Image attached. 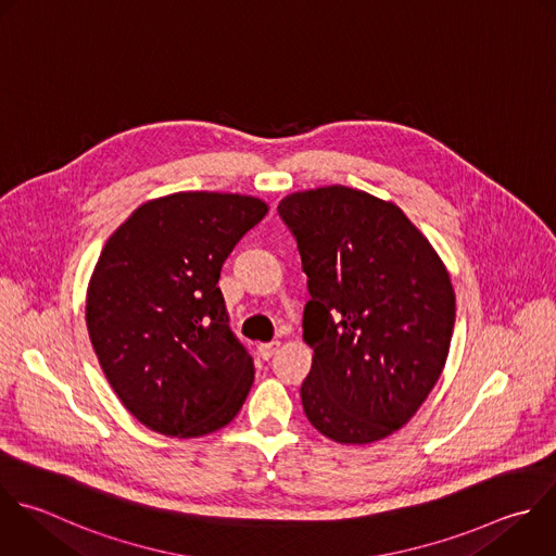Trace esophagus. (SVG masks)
<instances>
[{"label": "esophagus", "mask_w": 556, "mask_h": 556, "mask_svg": "<svg viewBox=\"0 0 556 556\" xmlns=\"http://www.w3.org/2000/svg\"><path fill=\"white\" fill-rule=\"evenodd\" d=\"M278 348H280V341H269V343H261L258 345V354L265 358V361H269L276 352H278Z\"/></svg>", "instance_id": "obj_1"}]
</instances>
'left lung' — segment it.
Returning <instances> with one entry per match:
<instances>
[{
	"mask_svg": "<svg viewBox=\"0 0 556 556\" xmlns=\"http://www.w3.org/2000/svg\"><path fill=\"white\" fill-rule=\"evenodd\" d=\"M278 213L308 276L304 413L337 443L380 441L417 413L443 371L456 311L450 274L393 202L365 191H298Z\"/></svg>",
	"mask_w": 556,
	"mask_h": 556,
	"instance_id": "8db88e82",
	"label": "left lung"
}]
</instances>
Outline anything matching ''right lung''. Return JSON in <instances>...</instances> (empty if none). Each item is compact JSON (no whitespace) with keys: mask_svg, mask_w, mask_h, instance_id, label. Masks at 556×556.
I'll list each match as a JSON object with an SVG mask.
<instances>
[{"mask_svg":"<svg viewBox=\"0 0 556 556\" xmlns=\"http://www.w3.org/2000/svg\"><path fill=\"white\" fill-rule=\"evenodd\" d=\"M267 211L252 195L180 191L141 204L106 241L87 289V328L106 380L150 430L202 437L241 410L254 363L217 282Z\"/></svg>","mask_w":556,"mask_h":556,"instance_id":"1","label":"right lung"}]
</instances>
